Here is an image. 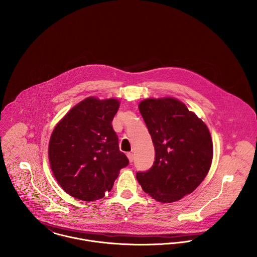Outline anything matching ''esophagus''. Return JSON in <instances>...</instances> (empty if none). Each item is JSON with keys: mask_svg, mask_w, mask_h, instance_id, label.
I'll list each match as a JSON object with an SVG mask.
<instances>
[{"mask_svg": "<svg viewBox=\"0 0 257 257\" xmlns=\"http://www.w3.org/2000/svg\"><path fill=\"white\" fill-rule=\"evenodd\" d=\"M126 155H127V158H128V160H130V162H133V161H134V153L128 152Z\"/></svg>", "mask_w": 257, "mask_h": 257, "instance_id": "34e87169", "label": "esophagus"}]
</instances>
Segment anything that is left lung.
Segmentation results:
<instances>
[{"mask_svg":"<svg viewBox=\"0 0 257 257\" xmlns=\"http://www.w3.org/2000/svg\"><path fill=\"white\" fill-rule=\"evenodd\" d=\"M140 111L155 149L153 165L138 172L144 191L161 203L191 194L207 176L213 143L205 122L174 98L147 99Z\"/></svg>","mask_w":257,"mask_h":257,"instance_id":"8db88e82","label":"left lung"}]
</instances>
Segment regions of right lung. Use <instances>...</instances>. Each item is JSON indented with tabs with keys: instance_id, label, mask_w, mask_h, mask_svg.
Here are the masks:
<instances>
[{
	"instance_id": "1",
	"label": "right lung",
	"mask_w": 257,
	"mask_h": 257,
	"mask_svg": "<svg viewBox=\"0 0 257 257\" xmlns=\"http://www.w3.org/2000/svg\"><path fill=\"white\" fill-rule=\"evenodd\" d=\"M118 107L115 99L89 97L69 110L51 135V170L62 189L76 199L91 202L104 198L119 170L130 163L119 151L111 125Z\"/></svg>"
}]
</instances>
